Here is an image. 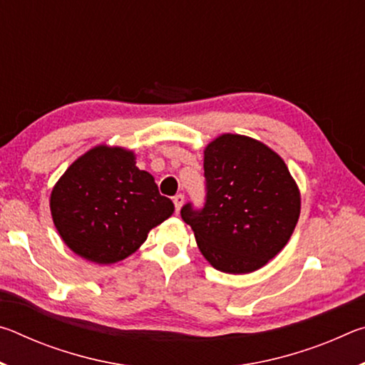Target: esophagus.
<instances>
[{
    "mask_svg": "<svg viewBox=\"0 0 365 365\" xmlns=\"http://www.w3.org/2000/svg\"><path fill=\"white\" fill-rule=\"evenodd\" d=\"M185 201V196L183 195H175L174 196V205H175V212H180V207Z\"/></svg>",
    "mask_w": 365,
    "mask_h": 365,
    "instance_id": "1",
    "label": "esophagus"
}]
</instances>
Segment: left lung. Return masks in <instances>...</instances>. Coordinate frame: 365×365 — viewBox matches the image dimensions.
Segmentation results:
<instances>
[{
    "mask_svg": "<svg viewBox=\"0 0 365 365\" xmlns=\"http://www.w3.org/2000/svg\"><path fill=\"white\" fill-rule=\"evenodd\" d=\"M206 202L182 207L201 255L225 274H250L285 248L301 195L283 159L261 141L224 133L205 150Z\"/></svg>",
    "mask_w": 365,
    "mask_h": 365,
    "instance_id": "obj_1",
    "label": "left lung"
}]
</instances>
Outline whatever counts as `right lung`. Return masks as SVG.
<instances>
[{"instance_id": "1", "label": "right lung", "mask_w": 365, "mask_h": 365, "mask_svg": "<svg viewBox=\"0 0 365 365\" xmlns=\"http://www.w3.org/2000/svg\"><path fill=\"white\" fill-rule=\"evenodd\" d=\"M135 164L133 151L98 145L73 160L54 185L49 197L54 227L86 261H122L174 212V202L159 193L154 177Z\"/></svg>"}]
</instances>
